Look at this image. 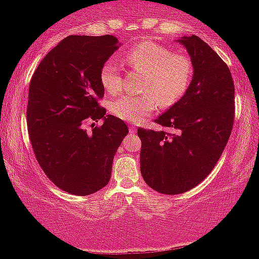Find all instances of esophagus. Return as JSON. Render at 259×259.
<instances>
[{"instance_id":"obj_1","label":"esophagus","mask_w":259,"mask_h":259,"mask_svg":"<svg viewBox=\"0 0 259 259\" xmlns=\"http://www.w3.org/2000/svg\"><path fill=\"white\" fill-rule=\"evenodd\" d=\"M130 133H132V134H135L136 133V127L135 126H130Z\"/></svg>"}]
</instances>
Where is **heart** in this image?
<instances>
[{
    "label": "heart",
    "instance_id": "1",
    "mask_svg": "<svg viewBox=\"0 0 259 259\" xmlns=\"http://www.w3.org/2000/svg\"><path fill=\"white\" fill-rule=\"evenodd\" d=\"M124 61L134 70L144 73L138 96H121L111 103L115 117L130 123H139L150 115L158 103L170 107L180 101L189 90L194 78L191 58L174 53L167 46L153 41L140 42L124 55ZM100 81L108 94H118L123 88L119 68L113 59L103 63Z\"/></svg>",
    "mask_w": 259,
    "mask_h": 259
}]
</instances>
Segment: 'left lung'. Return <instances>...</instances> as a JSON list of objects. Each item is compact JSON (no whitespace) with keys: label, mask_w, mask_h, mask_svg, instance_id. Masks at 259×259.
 <instances>
[{"label":"left lung","mask_w":259,"mask_h":259,"mask_svg":"<svg viewBox=\"0 0 259 259\" xmlns=\"http://www.w3.org/2000/svg\"><path fill=\"white\" fill-rule=\"evenodd\" d=\"M179 41L194 63V78L183 99L154 120L173 133L138 129L142 178L164 195L183 194L206 179L235 120V86L227 63L198 36Z\"/></svg>","instance_id":"obj_1"}]
</instances>
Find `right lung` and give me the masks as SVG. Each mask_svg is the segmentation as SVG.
Returning <instances> with one entry per match:
<instances>
[{
	"instance_id": "obj_1",
	"label": "right lung",
	"mask_w": 259,
	"mask_h": 259,
	"mask_svg": "<svg viewBox=\"0 0 259 259\" xmlns=\"http://www.w3.org/2000/svg\"><path fill=\"white\" fill-rule=\"evenodd\" d=\"M113 35H70L45 56L29 86L26 108L29 139L44 173L59 189L86 196L105 187L126 124L106 115L99 101L103 63L119 49ZM93 123L91 132L84 126Z\"/></svg>"
}]
</instances>
